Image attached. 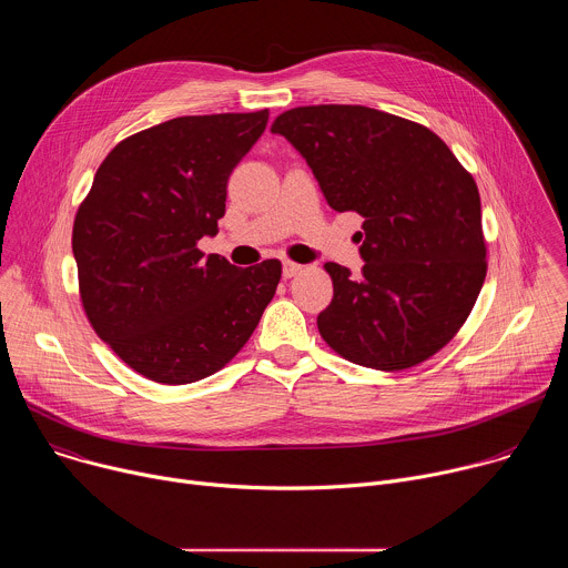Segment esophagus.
Instances as JSON below:
<instances>
[{"label": "esophagus", "instance_id": "34e87169", "mask_svg": "<svg viewBox=\"0 0 568 568\" xmlns=\"http://www.w3.org/2000/svg\"><path fill=\"white\" fill-rule=\"evenodd\" d=\"M301 272H303V265L292 263V261H285V263H283V276H285V278H292V276H296V274H301Z\"/></svg>", "mask_w": 568, "mask_h": 568}]
</instances>
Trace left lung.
I'll list each match as a JSON object with an SVG mask.
<instances>
[{
	"instance_id": "1",
	"label": "left lung",
	"mask_w": 568,
	"mask_h": 568,
	"mask_svg": "<svg viewBox=\"0 0 568 568\" xmlns=\"http://www.w3.org/2000/svg\"><path fill=\"white\" fill-rule=\"evenodd\" d=\"M328 204L364 217L359 276L326 263L335 296L316 318L344 359L404 371L445 348L488 272L474 178L429 128L364 105H305L276 116Z\"/></svg>"
}]
</instances>
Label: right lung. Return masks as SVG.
Here are the masks:
<instances>
[{
  "mask_svg": "<svg viewBox=\"0 0 568 568\" xmlns=\"http://www.w3.org/2000/svg\"><path fill=\"white\" fill-rule=\"evenodd\" d=\"M270 112L180 116L112 148L73 220L78 292L94 333L139 375L191 384L256 331L281 261L240 270L197 250Z\"/></svg>",
  "mask_w": 568,
  "mask_h": 568,
  "instance_id": "1",
  "label": "right lung"
}]
</instances>
